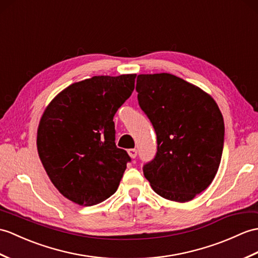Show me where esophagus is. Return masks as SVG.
<instances>
[{
	"mask_svg": "<svg viewBox=\"0 0 258 258\" xmlns=\"http://www.w3.org/2000/svg\"><path fill=\"white\" fill-rule=\"evenodd\" d=\"M127 154L130 155L131 158H135L137 156V151H136V149H134V148H132V149H128Z\"/></svg>",
	"mask_w": 258,
	"mask_h": 258,
	"instance_id": "34e87169",
	"label": "esophagus"
}]
</instances>
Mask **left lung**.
I'll return each instance as SVG.
<instances>
[{
	"mask_svg": "<svg viewBox=\"0 0 258 258\" xmlns=\"http://www.w3.org/2000/svg\"><path fill=\"white\" fill-rule=\"evenodd\" d=\"M136 91L157 135L156 156L144 166V176L167 200H192L213 181L222 157L224 121L217 102L165 73L139 75Z\"/></svg>",
	"mask_w": 258,
	"mask_h": 258,
	"instance_id": "1",
	"label": "left lung"
}]
</instances>
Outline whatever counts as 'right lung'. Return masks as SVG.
Masks as SVG:
<instances>
[{
	"label": "right lung",
	"mask_w": 258,
	"mask_h": 258,
	"mask_svg": "<svg viewBox=\"0 0 258 258\" xmlns=\"http://www.w3.org/2000/svg\"><path fill=\"white\" fill-rule=\"evenodd\" d=\"M136 75L94 76L75 82L47 105L37 151L52 184L79 206L106 200L131 160L115 145L113 116L135 88Z\"/></svg>",
	"instance_id": "add662e5"
}]
</instances>
